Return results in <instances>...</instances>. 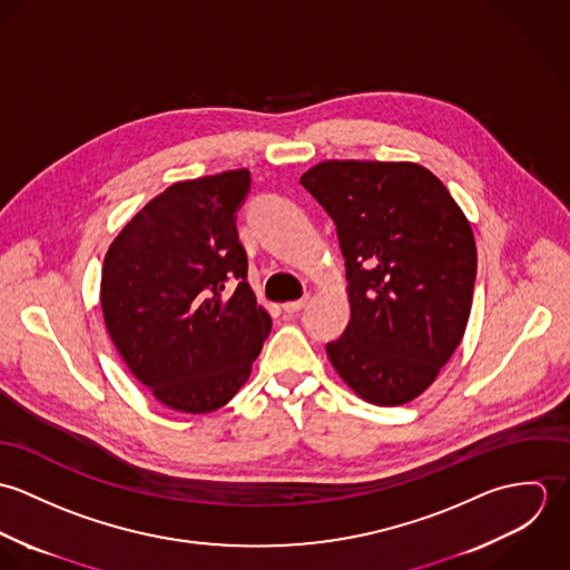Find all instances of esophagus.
Segmentation results:
<instances>
[{
    "instance_id": "obj_1",
    "label": "esophagus",
    "mask_w": 570,
    "mask_h": 570,
    "mask_svg": "<svg viewBox=\"0 0 570 570\" xmlns=\"http://www.w3.org/2000/svg\"><path fill=\"white\" fill-rule=\"evenodd\" d=\"M307 301H309V296H305V298H301V301L285 303V305H283V312H285V314H296V312H301V309L307 305Z\"/></svg>"
}]
</instances>
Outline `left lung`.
Returning <instances> with one entry per match:
<instances>
[{"label": "left lung", "instance_id": "obj_1", "mask_svg": "<svg viewBox=\"0 0 570 570\" xmlns=\"http://www.w3.org/2000/svg\"><path fill=\"white\" fill-rule=\"evenodd\" d=\"M301 184L333 219L346 265L351 321L326 355L362 400L406 404L465 333L476 281L470 222L419 164L326 160Z\"/></svg>", "mask_w": 570, "mask_h": 570}]
</instances>
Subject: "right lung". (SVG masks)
Segmentation results:
<instances>
[{"instance_id":"1","label":"right lung","mask_w":570,"mask_h":570,"mask_svg":"<svg viewBox=\"0 0 570 570\" xmlns=\"http://www.w3.org/2000/svg\"><path fill=\"white\" fill-rule=\"evenodd\" d=\"M249 184L247 168L177 181L105 254L100 307L111 342L154 397L179 412L226 406L272 328L247 285L237 233Z\"/></svg>"}]
</instances>
